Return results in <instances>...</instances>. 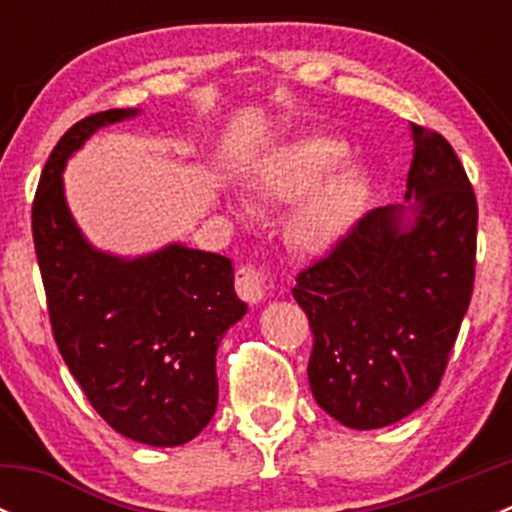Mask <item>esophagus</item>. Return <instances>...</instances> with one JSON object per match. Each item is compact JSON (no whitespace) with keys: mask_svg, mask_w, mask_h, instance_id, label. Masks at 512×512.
I'll return each mask as SVG.
<instances>
[{"mask_svg":"<svg viewBox=\"0 0 512 512\" xmlns=\"http://www.w3.org/2000/svg\"><path fill=\"white\" fill-rule=\"evenodd\" d=\"M235 287H237V294H240L245 302L257 304L265 299L267 287H270V277H267V272H262L260 267L245 265L237 270Z\"/></svg>","mask_w":512,"mask_h":512,"instance_id":"obj_1","label":"esophagus"}]
</instances>
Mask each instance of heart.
<instances>
[{"instance_id": "obj_1", "label": "heart", "mask_w": 512, "mask_h": 512, "mask_svg": "<svg viewBox=\"0 0 512 512\" xmlns=\"http://www.w3.org/2000/svg\"><path fill=\"white\" fill-rule=\"evenodd\" d=\"M352 148L329 133H307L282 143L260 163L255 190L267 203H297L289 215V237L307 255L334 252L359 225L371 198L366 165L347 163ZM240 213H252L237 200Z\"/></svg>"}]
</instances>
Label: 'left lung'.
Returning <instances> with one entry per match:
<instances>
[{"instance_id": "obj_1", "label": "left lung", "mask_w": 512, "mask_h": 512, "mask_svg": "<svg viewBox=\"0 0 512 512\" xmlns=\"http://www.w3.org/2000/svg\"><path fill=\"white\" fill-rule=\"evenodd\" d=\"M409 131L406 203L366 213L292 289L314 334V401L356 431L391 426L436 394L476 277L466 170L441 133Z\"/></svg>"}]
</instances>
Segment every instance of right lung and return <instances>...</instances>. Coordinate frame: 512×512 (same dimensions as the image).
I'll return each mask as SVG.
<instances>
[{
  "label": "right lung",
  "instance_id": "1",
  "mask_svg": "<svg viewBox=\"0 0 512 512\" xmlns=\"http://www.w3.org/2000/svg\"><path fill=\"white\" fill-rule=\"evenodd\" d=\"M138 113H94L61 136L41 173L32 232L56 347L86 399L121 436L170 448L193 441L218 409L215 354L247 304L223 255L170 242L121 257L76 225L66 163L98 128Z\"/></svg>",
  "mask_w": 512,
  "mask_h": 512
}]
</instances>
